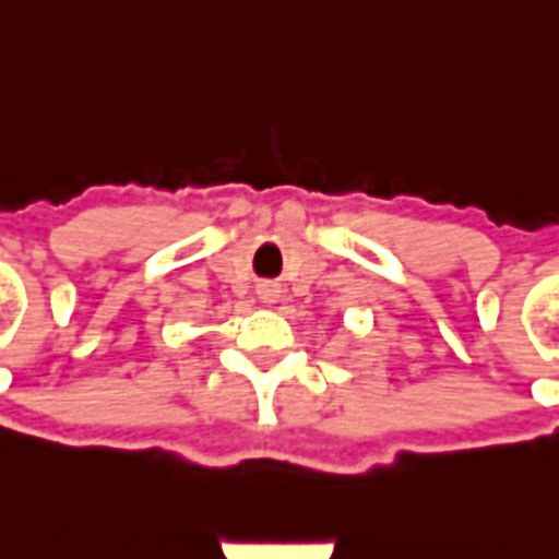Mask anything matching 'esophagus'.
<instances>
[{
	"label": "esophagus",
	"mask_w": 559,
	"mask_h": 559,
	"mask_svg": "<svg viewBox=\"0 0 559 559\" xmlns=\"http://www.w3.org/2000/svg\"><path fill=\"white\" fill-rule=\"evenodd\" d=\"M257 294H260L262 302H275L281 297V286L273 281H262V284H257Z\"/></svg>",
	"instance_id": "1"
}]
</instances>
